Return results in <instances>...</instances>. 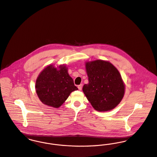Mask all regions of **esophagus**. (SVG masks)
<instances>
[{
	"mask_svg": "<svg viewBox=\"0 0 157 157\" xmlns=\"http://www.w3.org/2000/svg\"><path fill=\"white\" fill-rule=\"evenodd\" d=\"M78 89H79V90H81L82 88V84H80V85H79V86H78Z\"/></svg>",
	"mask_w": 157,
	"mask_h": 157,
	"instance_id": "1",
	"label": "esophagus"
}]
</instances>
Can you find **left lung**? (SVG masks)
Here are the masks:
<instances>
[{"label": "left lung", "mask_w": 157, "mask_h": 157, "mask_svg": "<svg viewBox=\"0 0 157 157\" xmlns=\"http://www.w3.org/2000/svg\"><path fill=\"white\" fill-rule=\"evenodd\" d=\"M88 84L82 90L92 106L98 111L114 108L122 101L124 86L117 69L110 63L96 60L86 63Z\"/></svg>", "instance_id": "obj_1"}]
</instances>
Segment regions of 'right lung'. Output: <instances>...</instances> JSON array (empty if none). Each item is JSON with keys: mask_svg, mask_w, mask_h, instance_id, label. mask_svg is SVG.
<instances>
[{"mask_svg": "<svg viewBox=\"0 0 157 157\" xmlns=\"http://www.w3.org/2000/svg\"><path fill=\"white\" fill-rule=\"evenodd\" d=\"M36 92L44 104L58 108L68 98L70 93L78 90L65 66L59 69L52 65L48 66L39 75L35 84Z\"/></svg>", "mask_w": 157, "mask_h": 157, "instance_id": "obj_1", "label": "right lung"}]
</instances>
